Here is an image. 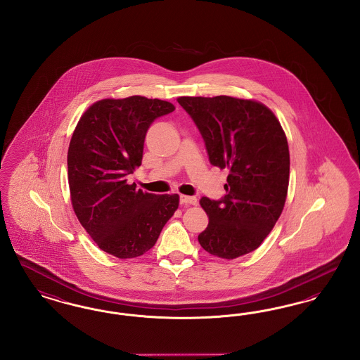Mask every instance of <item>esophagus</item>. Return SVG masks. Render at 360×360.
I'll return each instance as SVG.
<instances>
[{
  "mask_svg": "<svg viewBox=\"0 0 360 360\" xmlns=\"http://www.w3.org/2000/svg\"><path fill=\"white\" fill-rule=\"evenodd\" d=\"M179 201L182 205H197V198L195 197H191V195H181L179 197Z\"/></svg>",
  "mask_w": 360,
  "mask_h": 360,
  "instance_id": "1",
  "label": "esophagus"
}]
</instances>
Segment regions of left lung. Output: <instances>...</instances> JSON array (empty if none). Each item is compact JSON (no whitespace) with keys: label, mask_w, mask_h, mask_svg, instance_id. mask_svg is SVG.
<instances>
[{"label":"left lung","mask_w":360,"mask_h":360,"mask_svg":"<svg viewBox=\"0 0 360 360\" xmlns=\"http://www.w3.org/2000/svg\"><path fill=\"white\" fill-rule=\"evenodd\" d=\"M197 125L213 166L228 169L220 200L201 198L209 217L198 235L210 255L235 259L262 244L278 221L289 188L285 132L263 103L228 96L179 97Z\"/></svg>","instance_id":"left-lung-1"}]
</instances>
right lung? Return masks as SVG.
<instances>
[{
	"mask_svg": "<svg viewBox=\"0 0 360 360\" xmlns=\"http://www.w3.org/2000/svg\"><path fill=\"white\" fill-rule=\"evenodd\" d=\"M174 105L132 96L93 103L78 121L68 154L74 212L96 244L110 255L146 254L179 205L178 194H153L128 185L141 165L144 139Z\"/></svg>",
	"mask_w": 360,
	"mask_h": 360,
	"instance_id": "right-lung-1",
	"label": "right lung"
}]
</instances>
